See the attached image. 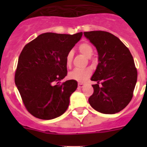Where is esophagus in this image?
Returning a JSON list of instances; mask_svg holds the SVG:
<instances>
[{
    "label": "esophagus",
    "instance_id": "1",
    "mask_svg": "<svg viewBox=\"0 0 147 147\" xmlns=\"http://www.w3.org/2000/svg\"><path fill=\"white\" fill-rule=\"evenodd\" d=\"M84 85H85V83H84V82H79L78 84V88H82L83 86H84Z\"/></svg>",
    "mask_w": 147,
    "mask_h": 147
}]
</instances>
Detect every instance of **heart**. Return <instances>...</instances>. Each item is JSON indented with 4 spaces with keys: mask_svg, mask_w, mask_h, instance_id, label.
I'll use <instances>...</instances> for the list:
<instances>
[{
    "mask_svg": "<svg viewBox=\"0 0 147 147\" xmlns=\"http://www.w3.org/2000/svg\"><path fill=\"white\" fill-rule=\"evenodd\" d=\"M78 50L81 53L85 55L86 57H91L93 54V49L92 46L88 42H82L78 46ZM73 57L72 52H69L65 58V62L68 66H69L71 63V60ZM92 74V69L90 68H85V69H76L69 73V78L77 82H84Z\"/></svg>",
    "mask_w": 147,
    "mask_h": 147,
    "instance_id": "obj_1",
    "label": "heart"
}]
</instances>
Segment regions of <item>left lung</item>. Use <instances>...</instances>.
<instances>
[{"instance_id":"8db88e82","label":"left lung","mask_w":147,"mask_h":147,"mask_svg":"<svg viewBox=\"0 0 147 147\" xmlns=\"http://www.w3.org/2000/svg\"><path fill=\"white\" fill-rule=\"evenodd\" d=\"M84 35L95 47L98 55V64L91 78L97 84L92 85L94 93L88 102L102 114L118 113L131 100L137 83L132 55L118 38L108 32L90 31Z\"/></svg>"}]
</instances>
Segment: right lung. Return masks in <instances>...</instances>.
I'll return each mask as SVG.
<instances>
[{"instance_id":"obj_1","label":"right lung","mask_w":147,"mask_h":147,"mask_svg":"<svg viewBox=\"0 0 147 147\" xmlns=\"http://www.w3.org/2000/svg\"><path fill=\"white\" fill-rule=\"evenodd\" d=\"M82 36V32L73 35L42 33L23 49L18 59L15 84L33 116L51 120L67 110L78 82L73 79L61 85L54 82L67 76L65 58Z\"/></svg>"}]
</instances>
